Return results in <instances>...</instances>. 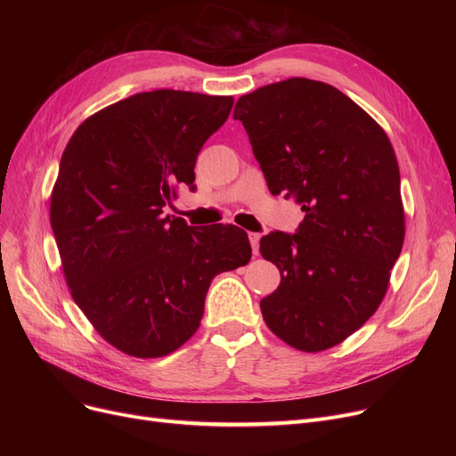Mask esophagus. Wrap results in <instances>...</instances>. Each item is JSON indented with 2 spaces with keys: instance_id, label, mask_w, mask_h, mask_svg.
Instances as JSON below:
<instances>
[{
  "instance_id": "obj_1",
  "label": "esophagus",
  "mask_w": 456,
  "mask_h": 456,
  "mask_svg": "<svg viewBox=\"0 0 456 456\" xmlns=\"http://www.w3.org/2000/svg\"><path fill=\"white\" fill-rule=\"evenodd\" d=\"M248 238H249V244H251L253 255H255V256H258V242H260V234H258V232H248Z\"/></svg>"
}]
</instances>
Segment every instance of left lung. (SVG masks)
Masks as SVG:
<instances>
[{"mask_svg": "<svg viewBox=\"0 0 456 456\" xmlns=\"http://www.w3.org/2000/svg\"><path fill=\"white\" fill-rule=\"evenodd\" d=\"M273 196L296 198L294 234L262 236L281 272L262 318L289 346L316 353L361 329L387 294L404 240L399 166L375 119L338 88L292 77L234 107Z\"/></svg>", "mask_w": 456, "mask_h": 456, "instance_id": "obj_1", "label": "left lung"}]
</instances>
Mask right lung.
<instances>
[{
	"label": "right lung",
	"instance_id": "right-lung-1",
	"mask_svg": "<svg viewBox=\"0 0 456 456\" xmlns=\"http://www.w3.org/2000/svg\"><path fill=\"white\" fill-rule=\"evenodd\" d=\"M234 100L140 92L92 114L71 134L50 220L69 292L110 346L138 358L174 353L198 330L212 279L246 266L236 225L190 227L164 214L194 188L198 153Z\"/></svg>",
	"mask_w": 456,
	"mask_h": 456
}]
</instances>
